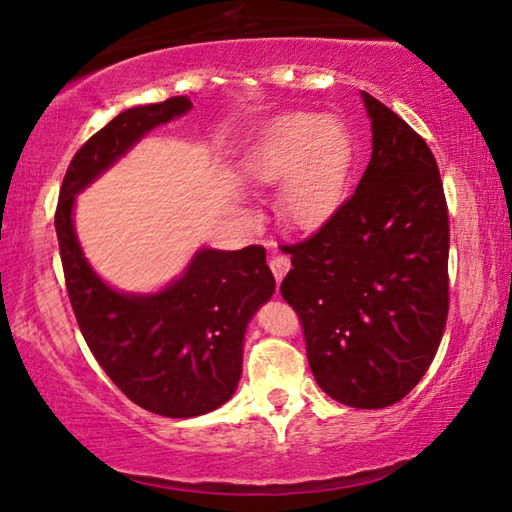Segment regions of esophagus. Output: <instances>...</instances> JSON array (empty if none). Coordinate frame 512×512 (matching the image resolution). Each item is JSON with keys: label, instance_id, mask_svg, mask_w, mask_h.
<instances>
[{"label": "esophagus", "instance_id": "esophagus-1", "mask_svg": "<svg viewBox=\"0 0 512 512\" xmlns=\"http://www.w3.org/2000/svg\"><path fill=\"white\" fill-rule=\"evenodd\" d=\"M268 266H271V271L275 275V282L280 284L284 280V275L289 273L291 268V259L287 255H273L271 262H268Z\"/></svg>", "mask_w": 512, "mask_h": 512}]
</instances>
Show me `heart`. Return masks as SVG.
Instances as JSON below:
<instances>
[{"label": "heart", "instance_id": "b5f03b06", "mask_svg": "<svg viewBox=\"0 0 512 512\" xmlns=\"http://www.w3.org/2000/svg\"><path fill=\"white\" fill-rule=\"evenodd\" d=\"M352 155V137L339 119L289 112L273 121L239 169L250 183H282V214L298 228H316L341 203Z\"/></svg>", "mask_w": 512, "mask_h": 512}]
</instances>
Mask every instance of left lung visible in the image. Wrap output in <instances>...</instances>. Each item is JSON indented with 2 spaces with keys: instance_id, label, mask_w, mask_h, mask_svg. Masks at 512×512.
Here are the masks:
<instances>
[{
  "instance_id": "1",
  "label": "left lung",
  "mask_w": 512,
  "mask_h": 512,
  "mask_svg": "<svg viewBox=\"0 0 512 512\" xmlns=\"http://www.w3.org/2000/svg\"><path fill=\"white\" fill-rule=\"evenodd\" d=\"M372 155L348 201L287 246L282 298L305 329L318 386L352 409L409 395L436 357L449 309V221L427 142L361 92Z\"/></svg>"
}]
</instances>
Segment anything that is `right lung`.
<instances>
[{"label": "right lung", "instance_id": "obj_1", "mask_svg": "<svg viewBox=\"0 0 512 512\" xmlns=\"http://www.w3.org/2000/svg\"><path fill=\"white\" fill-rule=\"evenodd\" d=\"M189 110L187 97H171L119 112L74 155L56 210L67 293L85 343L128 400L164 418L210 413L235 395L246 327L275 291L266 250L201 248L164 289L117 291L85 259L74 205L146 133Z\"/></svg>", "mask_w": 512, "mask_h": 512}]
</instances>
